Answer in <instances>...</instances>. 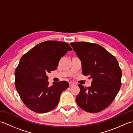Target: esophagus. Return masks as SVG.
<instances>
[{"mask_svg": "<svg viewBox=\"0 0 133 133\" xmlns=\"http://www.w3.org/2000/svg\"><path fill=\"white\" fill-rule=\"evenodd\" d=\"M69 85H70V86H72L75 85V84L72 83V82H69Z\"/></svg>", "mask_w": 133, "mask_h": 133, "instance_id": "34e87169", "label": "esophagus"}]
</instances>
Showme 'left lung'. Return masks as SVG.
Segmentation results:
<instances>
[{
	"mask_svg": "<svg viewBox=\"0 0 133 133\" xmlns=\"http://www.w3.org/2000/svg\"><path fill=\"white\" fill-rule=\"evenodd\" d=\"M70 45L81 61L83 74L92 79L90 87L78 84L76 102L87 112L102 111L112 102L121 86L122 71L117 59L97 44L78 42Z\"/></svg>",
	"mask_w": 133,
	"mask_h": 133,
	"instance_id": "1",
	"label": "left lung"
}]
</instances>
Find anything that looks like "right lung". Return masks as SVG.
Listing matches in <instances>:
<instances>
[{"instance_id": "1", "label": "right lung", "mask_w": 133, "mask_h": 133, "mask_svg": "<svg viewBox=\"0 0 133 133\" xmlns=\"http://www.w3.org/2000/svg\"><path fill=\"white\" fill-rule=\"evenodd\" d=\"M71 50L66 42L48 41L37 44L22 56L15 71V85L29 109L44 113L58 105L61 94L69 84L64 81L49 86L47 74L55 70L62 56Z\"/></svg>"}]
</instances>
